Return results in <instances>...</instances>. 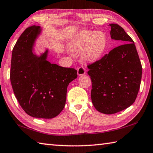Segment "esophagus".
<instances>
[{"label": "esophagus", "instance_id": "34e87169", "mask_svg": "<svg viewBox=\"0 0 153 153\" xmlns=\"http://www.w3.org/2000/svg\"><path fill=\"white\" fill-rule=\"evenodd\" d=\"M85 69L83 66H80L77 68V74H78L79 76H81V75H83L85 74Z\"/></svg>", "mask_w": 153, "mask_h": 153}]
</instances>
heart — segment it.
<instances>
[{
  "label": "heart",
  "mask_w": 153,
  "mask_h": 153,
  "mask_svg": "<svg viewBox=\"0 0 153 153\" xmlns=\"http://www.w3.org/2000/svg\"><path fill=\"white\" fill-rule=\"evenodd\" d=\"M106 47V37L100 31H82L71 45V49L74 52L82 50V58L87 61L98 60L105 52Z\"/></svg>",
  "instance_id": "b5f03b06"
}]
</instances>
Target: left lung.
I'll list each match as a JSON object with an SVG mask.
<instances>
[{
    "label": "left lung",
    "mask_w": 153,
    "mask_h": 153,
    "mask_svg": "<svg viewBox=\"0 0 153 153\" xmlns=\"http://www.w3.org/2000/svg\"><path fill=\"white\" fill-rule=\"evenodd\" d=\"M111 39L124 44L88 64L91 100L101 113L113 114L134 102L140 89L142 65L134 42L121 26L109 24Z\"/></svg>",
    "instance_id": "obj_1"
}]
</instances>
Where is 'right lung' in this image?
I'll return each instance as SVG.
<instances>
[{
  "label": "right lung",
  "instance_id": "right-lung-1",
  "mask_svg": "<svg viewBox=\"0 0 153 153\" xmlns=\"http://www.w3.org/2000/svg\"><path fill=\"white\" fill-rule=\"evenodd\" d=\"M39 26L24 31L12 52L10 79L19 103L27 114L37 118H53L62 111L67 87L77 78V71L46 60L48 50L37 57L32 52Z\"/></svg>",
  "mask_w": 153,
  "mask_h": 153
}]
</instances>
